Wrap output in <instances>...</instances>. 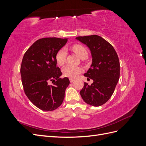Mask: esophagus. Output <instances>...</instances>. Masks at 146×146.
I'll list each match as a JSON object with an SVG mask.
<instances>
[{"mask_svg": "<svg viewBox=\"0 0 146 146\" xmlns=\"http://www.w3.org/2000/svg\"><path fill=\"white\" fill-rule=\"evenodd\" d=\"M74 80H74V78H69V81H70V82H71V83H72V82H73Z\"/></svg>", "mask_w": 146, "mask_h": 146, "instance_id": "1", "label": "esophagus"}]
</instances>
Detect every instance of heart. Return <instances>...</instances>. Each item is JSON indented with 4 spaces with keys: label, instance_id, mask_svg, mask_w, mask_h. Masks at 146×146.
<instances>
[{
    "label": "heart",
    "instance_id": "1",
    "mask_svg": "<svg viewBox=\"0 0 146 146\" xmlns=\"http://www.w3.org/2000/svg\"><path fill=\"white\" fill-rule=\"evenodd\" d=\"M72 49L76 54L81 58L82 56L87 54V50L86 48L80 44H76L72 46ZM66 50L64 48L61 49L57 52L56 55V61L59 65H63L66 60ZM82 72V69L80 67L77 66H72L68 65L65 66L63 69V73L64 76L70 78H75L78 75Z\"/></svg>",
    "mask_w": 146,
    "mask_h": 146
}]
</instances>
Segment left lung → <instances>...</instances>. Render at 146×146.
<instances>
[{"instance_id": "1", "label": "left lung", "mask_w": 146, "mask_h": 146, "mask_svg": "<svg viewBox=\"0 0 146 146\" xmlns=\"http://www.w3.org/2000/svg\"><path fill=\"white\" fill-rule=\"evenodd\" d=\"M76 39L90 48L92 64L84 76L93 80L84 83L80 93L85 102L94 107L102 105L111 98L120 76V63L114 47L98 35L78 36Z\"/></svg>"}]
</instances>
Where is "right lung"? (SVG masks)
<instances>
[{"label":"right lung","instance_id":"right-lung-1","mask_svg":"<svg viewBox=\"0 0 146 146\" xmlns=\"http://www.w3.org/2000/svg\"><path fill=\"white\" fill-rule=\"evenodd\" d=\"M68 38H44L35 41L26 51L22 61L21 75L29 99L42 111H53L63 103L69 85L68 77L56 66V55ZM54 81L53 85L49 82ZM53 83V82H52Z\"/></svg>","mask_w":146,"mask_h":146}]
</instances>
